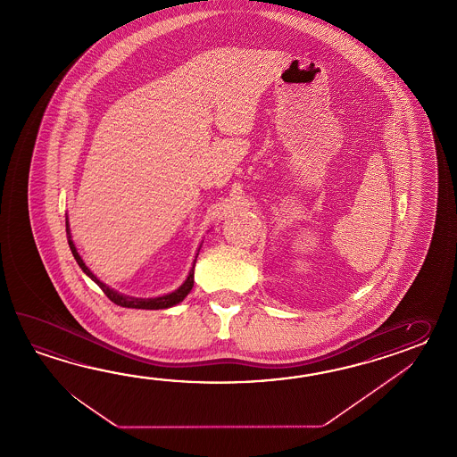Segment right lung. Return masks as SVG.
<instances>
[{"mask_svg":"<svg viewBox=\"0 0 457 457\" xmlns=\"http://www.w3.org/2000/svg\"><path fill=\"white\" fill-rule=\"evenodd\" d=\"M67 233H69L70 250L73 253V256H75V260H77L78 266H79V268L83 270V272L87 274L93 281L96 282L97 286H99V287L103 289V292L106 294L107 297H109V301L114 302V303L120 305V307H129V309H148V311L168 309V307H173L176 303H179V302L183 301L186 295H187V294L191 292V289H193V286H195V266H193V270L189 271V276H187V279H186L185 284H183L179 289H176L175 292H171V294H166V295L155 297V299H136V297H126V295H122V294H119V292L109 289L104 282L99 281L96 276L87 270V264L83 262L81 256L78 254L75 245H73V242L70 240L71 237H70L69 222H67Z\"/></svg>","mask_w":457,"mask_h":457,"instance_id":"obj_1","label":"right lung"}]
</instances>
